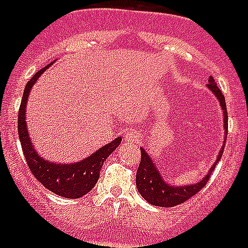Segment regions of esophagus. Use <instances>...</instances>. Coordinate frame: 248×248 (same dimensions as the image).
I'll return each mask as SVG.
<instances>
[{
  "label": "esophagus",
  "mask_w": 248,
  "mask_h": 248,
  "mask_svg": "<svg viewBox=\"0 0 248 248\" xmlns=\"http://www.w3.org/2000/svg\"><path fill=\"white\" fill-rule=\"evenodd\" d=\"M124 138H126V140L130 142V143H135V142H138V140H140V135L137 130H130V131L126 133V137H124Z\"/></svg>",
  "instance_id": "esophagus-1"
}]
</instances>
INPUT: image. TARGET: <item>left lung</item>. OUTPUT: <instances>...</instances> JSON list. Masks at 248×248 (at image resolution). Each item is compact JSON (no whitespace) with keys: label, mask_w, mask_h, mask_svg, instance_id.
<instances>
[{"label":"left lung","mask_w":248,"mask_h":248,"mask_svg":"<svg viewBox=\"0 0 248 248\" xmlns=\"http://www.w3.org/2000/svg\"><path fill=\"white\" fill-rule=\"evenodd\" d=\"M207 87L215 94V97L218 98V101L220 102L224 117V134H227V131H229V115H227L224 95L219 90V87L217 86L213 77H210ZM226 138H227V135H226ZM226 138L223 140L222 150L219 151V155L217 156V162L210 169L207 175L203 178L202 181L194 183V185H188V186H170V185H167L163 181L161 172L156 170V166L154 165L151 156L146 153L145 149H140V163L138 166V170H137V177H135V185H137L140 194L145 198L147 202L154 204V206H159V207H174L177 204H181V203L188 201L197 192L201 191L203 186L208 182L214 167L217 166V163L222 156L224 145H226Z\"/></svg>","instance_id":"obj_1"}]
</instances>
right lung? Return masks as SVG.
Here are the masks:
<instances>
[{"label": "right lung", "mask_w": 248, "mask_h": 248, "mask_svg": "<svg viewBox=\"0 0 248 248\" xmlns=\"http://www.w3.org/2000/svg\"><path fill=\"white\" fill-rule=\"evenodd\" d=\"M51 63L37 71L34 76L30 78L29 82L26 83L18 111L19 142L22 146L26 163H28L30 171L34 175L35 179L42 183L47 190H50L51 192H54L57 195L69 198V199H77V198L83 197L85 194H87L93 187L95 186L103 162L106 161L108 156L118 147L122 138L118 137L113 142H110L108 145L98 149L94 154L87 156L86 159L76 162V163H69V165L47 162L37 154V151L34 150V147L30 142L29 133L26 129V121H25L26 111H25V108H26V103H28V98H29L30 89L33 87V85L40 78L41 74Z\"/></svg>", "instance_id": "add662e5"}]
</instances>
